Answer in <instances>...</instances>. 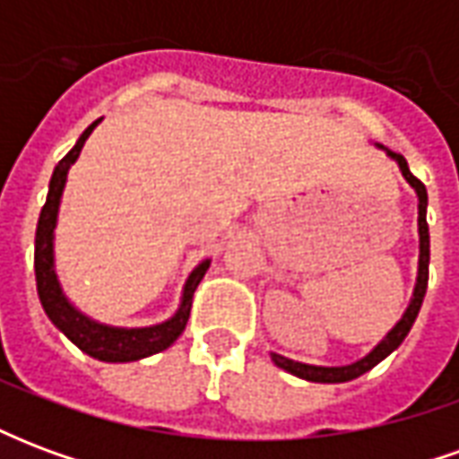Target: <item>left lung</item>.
<instances>
[{
    "instance_id": "1",
    "label": "left lung",
    "mask_w": 459,
    "mask_h": 459,
    "mask_svg": "<svg viewBox=\"0 0 459 459\" xmlns=\"http://www.w3.org/2000/svg\"><path fill=\"white\" fill-rule=\"evenodd\" d=\"M381 147V144H378ZM384 150V147H381ZM388 152V157H394L398 161V167L403 171L405 181L411 184L418 194V233H420V260H418V282H415L413 290V299H411V305L405 309V315L401 317V322L395 325L384 339H381V344H376V349L371 354H366L364 359H359L354 364L349 366H309V364H299V361H292V359H285V356L273 354V361L280 366V368H285L290 374L299 376V378H305V381H315V384H344V381H351V378H359L366 371H371L378 361H384L385 356L391 354L394 349L401 346L405 337H408V332L413 327L415 317H418V312H420V305H423L425 298V290H428V263H430V233H428V221H425V209H428V191H425V184L418 177L411 174L408 169V161H405L403 154H395V152Z\"/></svg>"
}]
</instances>
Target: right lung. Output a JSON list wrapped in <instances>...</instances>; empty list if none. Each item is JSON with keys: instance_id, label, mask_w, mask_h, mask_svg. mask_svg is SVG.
I'll use <instances>...</instances> for the list:
<instances>
[{"instance_id": "1", "label": "right lung", "mask_w": 459, "mask_h": 459, "mask_svg": "<svg viewBox=\"0 0 459 459\" xmlns=\"http://www.w3.org/2000/svg\"><path fill=\"white\" fill-rule=\"evenodd\" d=\"M100 120H95L88 130L78 137L75 147L64 160L56 164L54 177L48 184V196H46L44 209L39 216V226H36V248H34V270H36V290H39V299L44 305V312L48 319L54 322L56 327L64 332L65 337L71 339L81 351H85L93 359L100 361H137L144 356H152L171 346L179 334L186 327L191 312V298H194V290L201 282V278L206 275L209 270V260H204L199 268L194 270L184 285V295H181V305L177 309V315L161 325L154 327H142V329H120V327H108V325H98L93 319H88L81 315L78 309L65 299L61 292L58 278H56L54 270V229H56V216H58V204H61V194H64L65 177L71 164L78 160V154L83 150L88 134L93 132V127Z\"/></svg>"}]
</instances>
